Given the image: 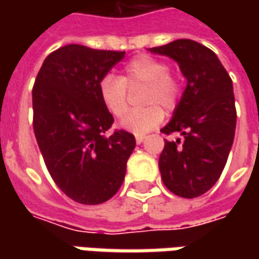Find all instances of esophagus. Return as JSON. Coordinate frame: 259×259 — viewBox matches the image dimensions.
I'll return each mask as SVG.
<instances>
[{
	"label": "esophagus",
	"mask_w": 259,
	"mask_h": 259,
	"mask_svg": "<svg viewBox=\"0 0 259 259\" xmlns=\"http://www.w3.org/2000/svg\"><path fill=\"white\" fill-rule=\"evenodd\" d=\"M144 140H145V135H135V141H137V144H141Z\"/></svg>",
	"instance_id": "1"
}]
</instances>
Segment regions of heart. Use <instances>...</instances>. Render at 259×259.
<instances>
[{
    "mask_svg": "<svg viewBox=\"0 0 259 259\" xmlns=\"http://www.w3.org/2000/svg\"><path fill=\"white\" fill-rule=\"evenodd\" d=\"M168 65L151 56H137L128 62L124 75H105L99 82V96L106 111L116 118L122 116L128 109V88L141 89V105L145 108L131 111L119 122L121 128L141 135L150 133L161 124L164 112L177 106L180 98V83L168 73Z\"/></svg>",
    "mask_w": 259,
    "mask_h": 259,
    "instance_id": "obj_1",
    "label": "heart"
}]
</instances>
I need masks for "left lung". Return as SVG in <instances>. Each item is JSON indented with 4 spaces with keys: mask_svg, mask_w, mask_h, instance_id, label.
Returning a JSON list of instances; mask_svg holds the SVG:
<instances>
[{
    "mask_svg": "<svg viewBox=\"0 0 259 259\" xmlns=\"http://www.w3.org/2000/svg\"><path fill=\"white\" fill-rule=\"evenodd\" d=\"M148 50L173 59L187 80L170 122L161 128L183 140L165 141L158 168L171 193L193 199L218 182L234 144V85L218 56L197 41L180 38Z\"/></svg>",
    "mask_w": 259,
    "mask_h": 259,
    "instance_id": "left-lung-1",
    "label": "left lung"
}]
</instances>
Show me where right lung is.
Returning a JSON list of instances; mask_svg holds the SVG:
<instances>
[{
	"instance_id": "right-lung-1",
	"label": "right lung",
	"mask_w": 259,
	"mask_h": 259,
	"mask_svg": "<svg viewBox=\"0 0 259 259\" xmlns=\"http://www.w3.org/2000/svg\"><path fill=\"white\" fill-rule=\"evenodd\" d=\"M125 52L67 45L46 57L33 88V126L47 170L59 189L82 204L109 200L124 182L134 135H108L112 115L99 82Z\"/></svg>"
}]
</instances>
